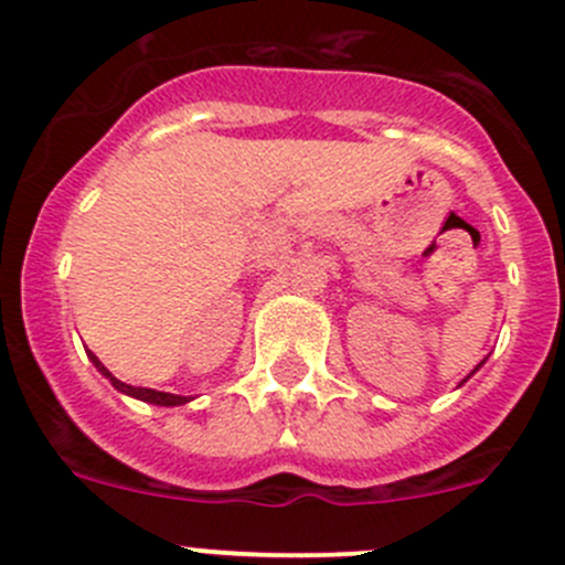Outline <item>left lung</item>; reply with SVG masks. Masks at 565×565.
Returning <instances> with one entry per match:
<instances>
[{"mask_svg": "<svg viewBox=\"0 0 565 565\" xmlns=\"http://www.w3.org/2000/svg\"><path fill=\"white\" fill-rule=\"evenodd\" d=\"M478 366H480V364H478ZM478 366H475V370H478ZM475 370H472V372H475Z\"/></svg>", "mask_w": 565, "mask_h": 565, "instance_id": "obj_1", "label": "left lung"}]
</instances>
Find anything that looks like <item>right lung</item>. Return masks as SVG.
<instances>
[{
	"label": "right lung",
	"mask_w": 565,
	"mask_h": 565,
	"mask_svg": "<svg viewBox=\"0 0 565 565\" xmlns=\"http://www.w3.org/2000/svg\"><path fill=\"white\" fill-rule=\"evenodd\" d=\"M90 361H93V364L98 366V372H102L104 377H109V383H113V386L118 388V392H124V394H131V397H137V399H146V403H154V405H182V403H188V397H182V394H168V392H157V388L129 386V383L118 381V377H115V375H109V372H107V366H104L102 361H98L96 355H93V353H90Z\"/></svg>",
	"instance_id": "obj_1"
}]
</instances>
